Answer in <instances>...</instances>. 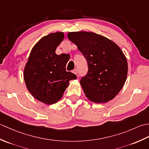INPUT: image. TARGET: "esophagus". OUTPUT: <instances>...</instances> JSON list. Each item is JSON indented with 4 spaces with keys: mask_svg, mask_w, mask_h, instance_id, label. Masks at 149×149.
I'll list each match as a JSON object with an SVG mask.
<instances>
[{
    "mask_svg": "<svg viewBox=\"0 0 149 149\" xmlns=\"http://www.w3.org/2000/svg\"><path fill=\"white\" fill-rule=\"evenodd\" d=\"M72 72L74 73V74H75V75H77V73H78V71H77V69H74V70L72 71Z\"/></svg>",
    "mask_w": 149,
    "mask_h": 149,
    "instance_id": "1",
    "label": "esophagus"
}]
</instances>
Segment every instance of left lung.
<instances>
[{
    "label": "left lung",
    "mask_w": 149,
    "mask_h": 149,
    "mask_svg": "<svg viewBox=\"0 0 149 149\" xmlns=\"http://www.w3.org/2000/svg\"><path fill=\"white\" fill-rule=\"evenodd\" d=\"M68 38L86 59L88 70L80 84L85 95L96 103L113 99L123 88L127 61L122 50L107 38L91 32H70Z\"/></svg>",
    "instance_id": "1"
}]
</instances>
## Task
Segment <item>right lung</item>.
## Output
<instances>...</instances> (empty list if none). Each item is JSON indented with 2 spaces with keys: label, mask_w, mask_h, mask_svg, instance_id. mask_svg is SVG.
<instances>
[{
  "label": "right lung",
  "mask_w": 149,
  "mask_h": 149,
  "mask_svg": "<svg viewBox=\"0 0 149 149\" xmlns=\"http://www.w3.org/2000/svg\"><path fill=\"white\" fill-rule=\"evenodd\" d=\"M63 38L64 34L61 32L43 37L31 50L24 68L28 90L36 99L47 104H55L61 99L69 81L77 78L66 70L69 56L56 54Z\"/></svg>",
  "instance_id": "obj_1"
}]
</instances>
